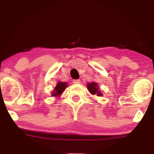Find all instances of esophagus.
<instances>
[{
	"mask_svg": "<svg viewBox=\"0 0 154 154\" xmlns=\"http://www.w3.org/2000/svg\"><path fill=\"white\" fill-rule=\"evenodd\" d=\"M73 83H76V84H79V83H80V80H74Z\"/></svg>",
	"mask_w": 154,
	"mask_h": 154,
	"instance_id": "esophagus-1",
	"label": "esophagus"
}]
</instances>
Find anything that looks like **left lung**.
I'll list each match as a JSON object with an SVG mask.
<instances>
[{"instance_id": "left-lung-1", "label": "left lung", "mask_w": 154, "mask_h": 154, "mask_svg": "<svg viewBox=\"0 0 154 154\" xmlns=\"http://www.w3.org/2000/svg\"><path fill=\"white\" fill-rule=\"evenodd\" d=\"M87 88L89 91V92L92 94H97V96H101L102 94L100 92V90L99 89L98 85L96 83H90L87 84Z\"/></svg>"}]
</instances>
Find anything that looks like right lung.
<instances>
[{
  "mask_svg": "<svg viewBox=\"0 0 154 154\" xmlns=\"http://www.w3.org/2000/svg\"><path fill=\"white\" fill-rule=\"evenodd\" d=\"M67 86V83L59 81L58 83H57V86L54 88V90L52 92V94H51L52 97H57V96H60V94L65 91V89H66Z\"/></svg>",
  "mask_w": 154,
  "mask_h": 154,
  "instance_id": "obj_1",
  "label": "right lung"
}]
</instances>
